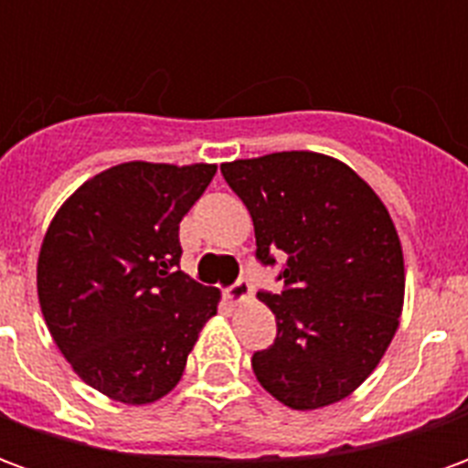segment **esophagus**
Instances as JSON below:
<instances>
[{
  "label": "esophagus",
  "mask_w": 468,
  "mask_h": 468,
  "mask_svg": "<svg viewBox=\"0 0 468 468\" xmlns=\"http://www.w3.org/2000/svg\"><path fill=\"white\" fill-rule=\"evenodd\" d=\"M250 295H253V288H250V283L248 281H238V283H233L228 291H225V298L230 301V303H245V301H250Z\"/></svg>",
  "instance_id": "obj_1"
}]
</instances>
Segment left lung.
Segmentation results:
<instances>
[{"label": "left lung", "instance_id": "8db88e82", "mask_svg": "<svg viewBox=\"0 0 468 468\" xmlns=\"http://www.w3.org/2000/svg\"><path fill=\"white\" fill-rule=\"evenodd\" d=\"M253 218L258 261L285 258L281 293H258L278 335L253 353L273 399L314 411L361 386L399 328L403 250L373 187L331 154L291 150L220 165Z\"/></svg>", "mask_w": 468, "mask_h": 468}]
</instances>
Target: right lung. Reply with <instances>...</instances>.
I'll list each match as a JSON object with an SVG mask.
<instances>
[{
  "label": "right lung",
  "mask_w": 468,
  "mask_h": 468,
  "mask_svg": "<svg viewBox=\"0 0 468 468\" xmlns=\"http://www.w3.org/2000/svg\"><path fill=\"white\" fill-rule=\"evenodd\" d=\"M218 165L133 160L59 205L37 261L45 324L72 371L112 401H160L183 378L220 291L180 265V220Z\"/></svg>",
  "instance_id": "obj_1"
}]
</instances>
